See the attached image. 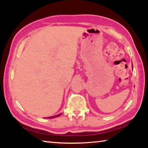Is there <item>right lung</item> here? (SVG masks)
Returning a JSON list of instances; mask_svg holds the SVG:
<instances>
[{
    "label": "right lung",
    "instance_id": "add662e5",
    "mask_svg": "<svg viewBox=\"0 0 148 148\" xmlns=\"http://www.w3.org/2000/svg\"><path fill=\"white\" fill-rule=\"evenodd\" d=\"M60 116V114H59V115H57V116H56L57 117V116ZM53 117H54L53 116H51V117H49L48 118H49V119H50V118H53Z\"/></svg>",
    "mask_w": 148,
    "mask_h": 148
}]
</instances>
